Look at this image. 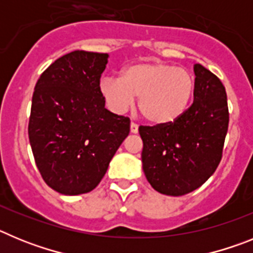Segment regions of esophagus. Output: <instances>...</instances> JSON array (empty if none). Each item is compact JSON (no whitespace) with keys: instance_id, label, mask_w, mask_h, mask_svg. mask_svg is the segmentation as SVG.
Instances as JSON below:
<instances>
[{"instance_id":"1","label":"esophagus","mask_w":253,"mask_h":253,"mask_svg":"<svg viewBox=\"0 0 253 253\" xmlns=\"http://www.w3.org/2000/svg\"><path fill=\"white\" fill-rule=\"evenodd\" d=\"M130 131L131 133H138V124L137 123H134V122H131L130 123Z\"/></svg>"}]
</instances>
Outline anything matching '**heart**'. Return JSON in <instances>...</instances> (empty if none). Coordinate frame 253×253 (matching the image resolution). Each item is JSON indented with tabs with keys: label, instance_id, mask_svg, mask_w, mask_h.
<instances>
[{
	"label": "heart",
	"instance_id": "heart-1",
	"mask_svg": "<svg viewBox=\"0 0 253 253\" xmlns=\"http://www.w3.org/2000/svg\"><path fill=\"white\" fill-rule=\"evenodd\" d=\"M100 93L109 109L124 113L138 99L144 119L167 124L182 115L194 95L195 81L186 69L162 62H139L125 67L122 77L104 76Z\"/></svg>",
	"mask_w": 253,
	"mask_h": 253
}]
</instances>
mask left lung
I'll use <instances>...</instances> for the list:
<instances>
[{
    "label": "left lung",
    "mask_w": 253,
    "mask_h": 253,
    "mask_svg": "<svg viewBox=\"0 0 253 253\" xmlns=\"http://www.w3.org/2000/svg\"><path fill=\"white\" fill-rule=\"evenodd\" d=\"M194 102L167 124L140 125L142 162L158 193L181 196L202 186L222 160L229 124L222 81L202 64L194 66Z\"/></svg>",
    "instance_id": "left-lung-1"
}]
</instances>
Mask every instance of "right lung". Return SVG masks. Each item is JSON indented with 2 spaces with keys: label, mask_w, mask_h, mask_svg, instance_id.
Masks as SVG:
<instances>
[{
  "label": "right lung",
  "mask_w": 253,
  "mask_h": 253,
  "mask_svg": "<svg viewBox=\"0 0 253 253\" xmlns=\"http://www.w3.org/2000/svg\"><path fill=\"white\" fill-rule=\"evenodd\" d=\"M107 58L106 53L71 51L35 84L29 140L45 184L63 195L95 189L130 131V119L105 109L100 93Z\"/></svg>",
  "instance_id": "add662e5"
}]
</instances>
